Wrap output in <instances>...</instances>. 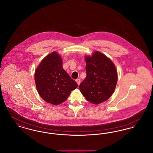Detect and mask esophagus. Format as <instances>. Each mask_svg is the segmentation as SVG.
<instances>
[{
  "instance_id": "34e87169",
  "label": "esophagus",
  "mask_w": 153,
  "mask_h": 153,
  "mask_svg": "<svg viewBox=\"0 0 153 153\" xmlns=\"http://www.w3.org/2000/svg\"><path fill=\"white\" fill-rule=\"evenodd\" d=\"M76 82H77V85H79L80 84V79H77V80H76Z\"/></svg>"
}]
</instances>
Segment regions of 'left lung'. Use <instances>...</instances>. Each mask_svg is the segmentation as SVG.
I'll list each match as a JSON object with an SVG mask.
<instances>
[{
  "instance_id": "obj_1",
  "label": "left lung",
  "mask_w": 153,
  "mask_h": 153,
  "mask_svg": "<svg viewBox=\"0 0 153 153\" xmlns=\"http://www.w3.org/2000/svg\"><path fill=\"white\" fill-rule=\"evenodd\" d=\"M84 58L87 77L80 84V92L88 102L97 105L113 94L117 81V68L110 58L99 51Z\"/></svg>"
}]
</instances>
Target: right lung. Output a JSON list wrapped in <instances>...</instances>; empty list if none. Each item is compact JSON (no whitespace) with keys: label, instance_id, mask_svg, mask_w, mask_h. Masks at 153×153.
Returning a JSON list of instances; mask_svg holds the SVG:
<instances>
[{"label":"right lung","instance_id":"1","mask_svg":"<svg viewBox=\"0 0 153 153\" xmlns=\"http://www.w3.org/2000/svg\"><path fill=\"white\" fill-rule=\"evenodd\" d=\"M36 88L41 98L56 105L68 99L72 91L78 87L62 68V59L56 51L41 61L34 73Z\"/></svg>","mask_w":153,"mask_h":153}]
</instances>
